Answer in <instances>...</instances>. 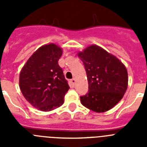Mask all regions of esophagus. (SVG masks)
<instances>
[{
    "mask_svg": "<svg viewBox=\"0 0 147 147\" xmlns=\"http://www.w3.org/2000/svg\"><path fill=\"white\" fill-rule=\"evenodd\" d=\"M71 82L72 83V85H75V83H76V80L75 79H72L71 80Z\"/></svg>",
    "mask_w": 147,
    "mask_h": 147,
    "instance_id": "obj_1",
    "label": "esophagus"
}]
</instances>
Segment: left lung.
Here are the masks:
<instances>
[{"mask_svg": "<svg viewBox=\"0 0 147 147\" xmlns=\"http://www.w3.org/2000/svg\"><path fill=\"white\" fill-rule=\"evenodd\" d=\"M77 55L85 66L89 89L80 96L82 105L96 113L108 111L120 102L127 89L125 65L96 45H89Z\"/></svg>", "mask_w": 147, "mask_h": 147, "instance_id": "obj_1", "label": "left lung"}]
</instances>
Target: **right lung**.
Returning <instances> with one entry per match:
<instances>
[{
	"label": "right lung",
	"instance_id": "obj_1",
	"mask_svg": "<svg viewBox=\"0 0 147 147\" xmlns=\"http://www.w3.org/2000/svg\"><path fill=\"white\" fill-rule=\"evenodd\" d=\"M62 48L49 43L39 48L22 67L19 85L27 102L39 110L47 112L64 102L70 87L58 61Z\"/></svg>",
	"mask_w": 147,
	"mask_h": 147
}]
</instances>
